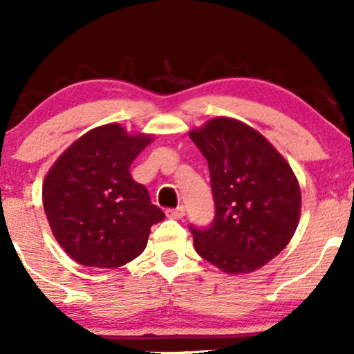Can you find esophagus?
Returning a JSON list of instances; mask_svg holds the SVG:
<instances>
[{
    "instance_id": "34e87169",
    "label": "esophagus",
    "mask_w": 354,
    "mask_h": 354,
    "mask_svg": "<svg viewBox=\"0 0 354 354\" xmlns=\"http://www.w3.org/2000/svg\"><path fill=\"white\" fill-rule=\"evenodd\" d=\"M166 216L173 218V219H180L185 216V208H183V206H178V208L166 209Z\"/></svg>"
}]
</instances>
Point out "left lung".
Instances as JSON below:
<instances>
[{
    "mask_svg": "<svg viewBox=\"0 0 354 354\" xmlns=\"http://www.w3.org/2000/svg\"><path fill=\"white\" fill-rule=\"evenodd\" d=\"M189 136L208 160L214 200L211 225H189L194 250L226 273H251L293 238L298 180L273 145L241 121L214 118Z\"/></svg>",
    "mask_w": 354,
    "mask_h": 354,
    "instance_id": "obj_1",
    "label": "left lung"
}]
</instances>
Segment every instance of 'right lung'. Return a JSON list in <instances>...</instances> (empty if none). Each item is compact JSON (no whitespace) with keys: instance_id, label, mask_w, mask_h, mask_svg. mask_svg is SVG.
I'll use <instances>...</instances> for the list:
<instances>
[{"instance_id":"1","label":"right lung","mask_w":354,"mask_h":354,"mask_svg":"<svg viewBox=\"0 0 354 354\" xmlns=\"http://www.w3.org/2000/svg\"><path fill=\"white\" fill-rule=\"evenodd\" d=\"M151 141L120 124L91 129L58 158L44 178L43 206L56 241L84 266L118 268L143 253L165 213L129 174Z\"/></svg>"}]
</instances>
